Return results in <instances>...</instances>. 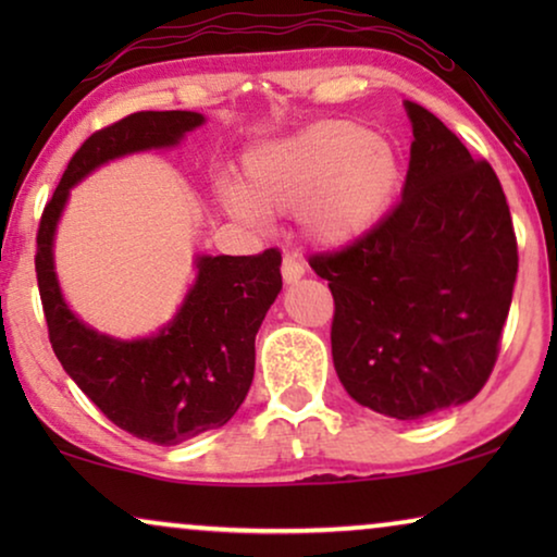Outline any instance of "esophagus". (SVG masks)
<instances>
[{
	"instance_id": "34e87169",
	"label": "esophagus",
	"mask_w": 557,
	"mask_h": 557,
	"mask_svg": "<svg viewBox=\"0 0 557 557\" xmlns=\"http://www.w3.org/2000/svg\"><path fill=\"white\" fill-rule=\"evenodd\" d=\"M281 276H284L286 284H296L304 276V261L299 256L286 253L284 261H281Z\"/></svg>"
}]
</instances>
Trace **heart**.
<instances>
[{
  "label": "heart",
  "instance_id": "1",
  "mask_svg": "<svg viewBox=\"0 0 557 557\" xmlns=\"http://www.w3.org/2000/svg\"><path fill=\"white\" fill-rule=\"evenodd\" d=\"M403 166L391 141L357 121H319L246 159V187L220 185V200L240 218L258 209L301 210L307 233L324 246L360 238L398 195Z\"/></svg>",
  "mask_w": 557,
  "mask_h": 557
}]
</instances>
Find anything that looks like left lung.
<instances>
[{
  "mask_svg": "<svg viewBox=\"0 0 557 557\" xmlns=\"http://www.w3.org/2000/svg\"><path fill=\"white\" fill-rule=\"evenodd\" d=\"M413 124L403 197L375 227L309 256L334 296L332 357L345 391L398 418L474 398L499 355L517 276L497 174L429 109Z\"/></svg>",
  "mask_w": 557,
  "mask_h": 557,
  "instance_id": "8db88e82",
  "label": "left lung"
}]
</instances>
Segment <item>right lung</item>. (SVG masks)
<instances>
[{"label": "right lung", "mask_w": 557, "mask_h": 557, "mask_svg": "<svg viewBox=\"0 0 557 557\" xmlns=\"http://www.w3.org/2000/svg\"><path fill=\"white\" fill-rule=\"evenodd\" d=\"M195 111H136L98 128L75 151L45 205L35 271L52 352L98 410L132 436L177 446L220 429L246 400L256 370V332L281 292V250L200 256L180 314L157 337L119 342L78 322L60 296L52 233L67 189L109 159L172 147L202 124Z\"/></svg>", "instance_id": "1"}]
</instances>
